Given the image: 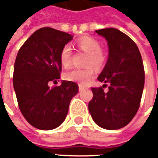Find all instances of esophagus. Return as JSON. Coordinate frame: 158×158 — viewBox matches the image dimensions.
<instances>
[{
  "instance_id": "esophagus-1",
  "label": "esophagus",
  "mask_w": 158,
  "mask_h": 158,
  "mask_svg": "<svg viewBox=\"0 0 158 158\" xmlns=\"http://www.w3.org/2000/svg\"><path fill=\"white\" fill-rule=\"evenodd\" d=\"M84 88H85V87H84L83 85H82V84H79V90H80V91H82V89H84Z\"/></svg>"
}]
</instances>
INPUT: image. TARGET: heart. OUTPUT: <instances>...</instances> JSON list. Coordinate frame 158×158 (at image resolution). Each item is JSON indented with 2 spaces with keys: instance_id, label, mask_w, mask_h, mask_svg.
<instances>
[{
  "instance_id": "heart-1",
  "label": "heart",
  "mask_w": 158,
  "mask_h": 158,
  "mask_svg": "<svg viewBox=\"0 0 158 158\" xmlns=\"http://www.w3.org/2000/svg\"><path fill=\"white\" fill-rule=\"evenodd\" d=\"M77 47L87 53V58L85 60V65L88 66L82 69H72L64 74V79L72 82L86 83L93 76V69L90 67L91 64L96 69H100L106 63V55L100 49V43L91 37H82L76 42ZM72 58V49L69 45H66L60 51V63L64 68H69L71 63Z\"/></svg>"
}]
</instances>
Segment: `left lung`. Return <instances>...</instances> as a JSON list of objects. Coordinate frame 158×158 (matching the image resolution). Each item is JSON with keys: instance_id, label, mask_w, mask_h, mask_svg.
Listing matches in <instances>:
<instances>
[{"instance_id": "obj_1", "label": "left lung", "mask_w": 158, "mask_h": 158, "mask_svg": "<svg viewBox=\"0 0 158 158\" xmlns=\"http://www.w3.org/2000/svg\"><path fill=\"white\" fill-rule=\"evenodd\" d=\"M95 32L105 38L108 46V59L98 80L108 86L92 88L93 98L89 111L95 123L102 128L115 130L128 124L139 109L143 88L144 68L136 44L114 28Z\"/></svg>"}]
</instances>
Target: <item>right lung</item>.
Wrapping results in <instances>:
<instances>
[{
	"instance_id": "add662e5",
	"label": "right lung",
	"mask_w": 158,
	"mask_h": 158,
	"mask_svg": "<svg viewBox=\"0 0 158 158\" xmlns=\"http://www.w3.org/2000/svg\"><path fill=\"white\" fill-rule=\"evenodd\" d=\"M73 36L50 27L36 31L22 46L14 66L13 86L22 114L34 127L52 130L62 124L78 85L57 82L61 71L60 51Z\"/></svg>"
}]
</instances>
